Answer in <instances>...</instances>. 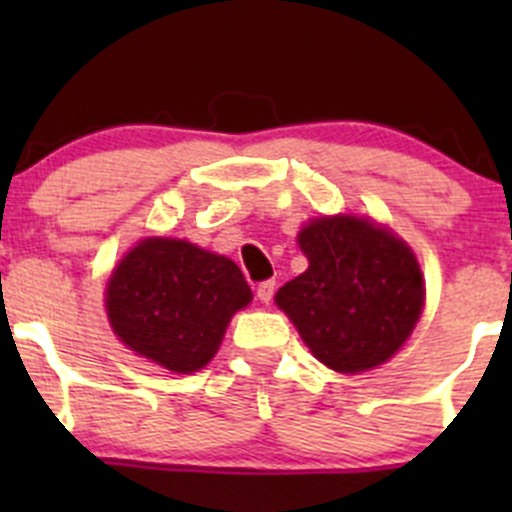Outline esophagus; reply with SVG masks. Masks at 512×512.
Returning a JSON list of instances; mask_svg holds the SVG:
<instances>
[{
	"mask_svg": "<svg viewBox=\"0 0 512 512\" xmlns=\"http://www.w3.org/2000/svg\"><path fill=\"white\" fill-rule=\"evenodd\" d=\"M275 280H265L257 285V299H260L262 304H270L272 297H275Z\"/></svg>",
	"mask_w": 512,
	"mask_h": 512,
	"instance_id": "obj_1",
	"label": "esophagus"
}]
</instances>
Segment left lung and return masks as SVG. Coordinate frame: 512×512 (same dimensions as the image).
Returning <instances> with one entry per match:
<instances>
[{
  "instance_id": "left-lung-1",
  "label": "left lung",
  "mask_w": 512,
  "mask_h": 512,
  "mask_svg": "<svg viewBox=\"0 0 512 512\" xmlns=\"http://www.w3.org/2000/svg\"><path fill=\"white\" fill-rule=\"evenodd\" d=\"M309 267L277 292L322 364L342 374L374 369L399 352L423 307L414 252L369 220L319 218L299 232Z\"/></svg>"
}]
</instances>
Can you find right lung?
<instances>
[{
  "label": "right lung",
  "mask_w": 512,
  "mask_h": 512,
  "mask_svg": "<svg viewBox=\"0 0 512 512\" xmlns=\"http://www.w3.org/2000/svg\"><path fill=\"white\" fill-rule=\"evenodd\" d=\"M250 299L232 260L185 240L148 237L113 272L106 312L128 349L190 374L213 359L230 317Z\"/></svg>",
  "instance_id": "obj_1"
}]
</instances>
